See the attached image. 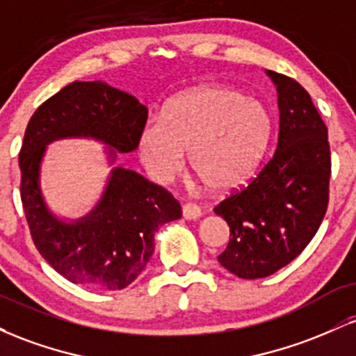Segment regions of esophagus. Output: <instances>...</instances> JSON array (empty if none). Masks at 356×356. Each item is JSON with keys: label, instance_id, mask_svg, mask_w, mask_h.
<instances>
[{"label": "esophagus", "instance_id": "1", "mask_svg": "<svg viewBox=\"0 0 356 356\" xmlns=\"http://www.w3.org/2000/svg\"><path fill=\"white\" fill-rule=\"evenodd\" d=\"M182 216H184V219H187V220L199 219L202 216L201 207H199L197 204H192V202L184 204V206H182Z\"/></svg>", "mask_w": 356, "mask_h": 356}]
</instances>
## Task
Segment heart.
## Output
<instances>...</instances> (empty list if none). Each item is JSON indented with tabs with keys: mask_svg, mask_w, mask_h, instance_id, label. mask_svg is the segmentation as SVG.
Segmentation results:
<instances>
[{
	"mask_svg": "<svg viewBox=\"0 0 356 356\" xmlns=\"http://www.w3.org/2000/svg\"><path fill=\"white\" fill-rule=\"evenodd\" d=\"M273 122L259 100L238 90L202 85L165 105L161 120H149L137 137L147 174L172 182L186 167L212 191H234L256 172L271 137Z\"/></svg>",
	"mask_w": 356,
	"mask_h": 356,
	"instance_id": "b5f03b06",
	"label": "heart"
}]
</instances>
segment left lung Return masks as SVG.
I'll return each instance as SVG.
<instances>
[{"instance_id": "obj_1", "label": "left lung", "mask_w": 356, "mask_h": 356, "mask_svg": "<svg viewBox=\"0 0 356 356\" xmlns=\"http://www.w3.org/2000/svg\"><path fill=\"white\" fill-rule=\"evenodd\" d=\"M266 75L277 92L276 152L248 187L214 207L231 232L218 261L243 280L266 277L291 263L328 207V129L296 80L271 70Z\"/></svg>"}]
</instances>
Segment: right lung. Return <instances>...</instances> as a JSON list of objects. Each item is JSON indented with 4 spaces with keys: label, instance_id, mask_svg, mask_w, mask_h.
<instances>
[{
    "label": "right lung",
    "instance_id": "right-lung-1",
    "mask_svg": "<svg viewBox=\"0 0 356 356\" xmlns=\"http://www.w3.org/2000/svg\"><path fill=\"white\" fill-rule=\"evenodd\" d=\"M147 108L136 97L105 81H73L40 105L19 150L22 202L36 249L70 283L93 289H124L144 271L154 234L182 216L164 187L136 170L115 167L101 201L87 216L67 221L46 206L39 170L46 147L61 138H93L106 145L109 163L137 149Z\"/></svg>",
    "mask_w": 356,
    "mask_h": 356
}]
</instances>
